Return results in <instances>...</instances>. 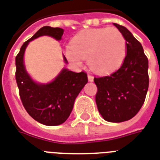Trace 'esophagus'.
<instances>
[{
	"label": "esophagus",
	"instance_id": "34e87169",
	"mask_svg": "<svg viewBox=\"0 0 160 160\" xmlns=\"http://www.w3.org/2000/svg\"><path fill=\"white\" fill-rule=\"evenodd\" d=\"M88 82H93V77L91 76V75H88Z\"/></svg>",
	"mask_w": 160,
	"mask_h": 160
}]
</instances>
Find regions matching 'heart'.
Returning a JSON list of instances; mask_svg holds the SVG:
<instances>
[{
  "mask_svg": "<svg viewBox=\"0 0 160 160\" xmlns=\"http://www.w3.org/2000/svg\"><path fill=\"white\" fill-rule=\"evenodd\" d=\"M126 55V41L116 28H94L82 32L72 39L66 56L71 62L82 65L88 59L89 68L95 73L108 74L117 70Z\"/></svg>",
  "mask_w": 160,
  "mask_h": 160,
  "instance_id": "1",
  "label": "heart"
}]
</instances>
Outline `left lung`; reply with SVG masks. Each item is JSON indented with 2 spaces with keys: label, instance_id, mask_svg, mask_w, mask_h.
I'll use <instances>...</instances> for the list:
<instances>
[{
  "label": "left lung",
  "instance_id": "obj_1",
  "mask_svg": "<svg viewBox=\"0 0 160 160\" xmlns=\"http://www.w3.org/2000/svg\"><path fill=\"white\" fill-rule=\"evenodd\" d=\"M126 41L127 53L122 66L110 76L95 78L96 103L102 118L121 122L135 116L148 88V61L141 43L126 28L113 23Z\"/></svg>",
  "mask_w": 160,
  "mask_h": 160
}]
</instances>
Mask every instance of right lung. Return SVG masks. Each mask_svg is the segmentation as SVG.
Wrapping results in <instances>:
<instances>
[{"label":"right lung","instance_id":"add662e5","mask_svg":"<svg viewBox=\"0 0 160 160\" xmlns=\"http://www.w3.org/2000/svg\"><path fill=\"white\" fill-rule=\"evenodd\" d=\"M63 32L64 30L59 27H42L23 43L16 58V80L23 106L31 117L47 126L60 125L68 118L76 98L88 82V76L83 72L77 73L63 68L52 81L38 82L27 72L24 54L30 42L34 39L48 36L61 41ZM63 61L68 63L64 55Z\"/></svg>","mask_w":160,"mask_h":160}]
</instances>
